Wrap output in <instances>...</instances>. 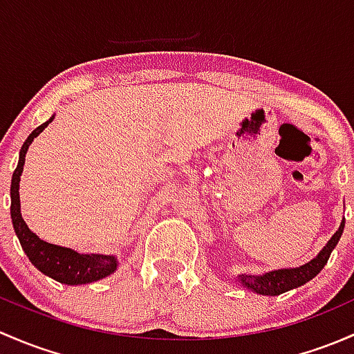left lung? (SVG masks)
I'll return each mask as SVG.
<instances>
[{
    "instance_id": "1",
    "label": "left lung",
    "mask_w": 354,
    "mask_h": 354,
    "mask_svg": "<svg viewBox=\"0 0 354 354\" xmlns=\"http://www.w3.org/2000/svg\"><path fill=\"white\" fill-rule=\"evenodd\" d=\"M342 230H344V220L341 221V227L337 228V232L330 236L329 242L326 243L322 250L319 252V256L313 257L310 262L300 266V268L293 269H278V271L266 272V274L254 276V274H239V283H242V286H245L247 290L256 291L259 295H269V297H276V295L285 293L288 290H293L305 285L307 281H310L312 278H315L320 271L324 269V266L329 261L330 252L334 250V247L339 242Z\"/></svg>"
}]
</instances>
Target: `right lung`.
Listing matches in <instances>:
<instances>
[{"label":"right lung","instance_id":"right-lung-1","mask_svg":"<svg viewBox=\"0 0 354 354\" xmlns=\"http://www.w3.org/2000/svg\"><path fill=\"white\" fill-rule=\"evenodd\" d=\"M53 119L54 115L49 121L41 124L37 129L32 131L30 136L25 140L24 147L20 150V158H18V165L12 177V187H10V196H12L10 211H12L13 228L18 240H20L21 249L27 254L28 261L39 271L49 276V278L56 279V281L63 283V285H86V283H93L111 276L118 269V257L104 256V254H80L76 250L68 249V247L44 242L34 232H30V228L27 227L20 213L18 187H20V176L24 172L25 155H27V150L32 141H34V138H37Z\"/></svg>","mask_w":354,"mask_h":354}]
</instances>
